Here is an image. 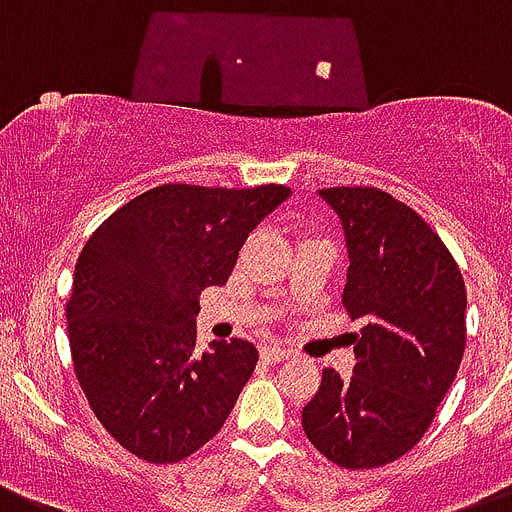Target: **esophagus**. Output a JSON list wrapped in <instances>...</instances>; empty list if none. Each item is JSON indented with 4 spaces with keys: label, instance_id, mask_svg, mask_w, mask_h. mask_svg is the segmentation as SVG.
<instances>
[{
    "label": "esophagus",
    "instance_id": "34e87169",
    "mask_svg": "<svg viewBox=\"0 0 512 512\" xmlns=\"http://www.w3.org/2000/svg\"><path fill=\"white\" fill-rule=\"evenodd\" d=\"M289 356H291V351L281 349V346H268V349H263V362H268V364L286 362Z\"/></svg>",
    "mask_w": 512,
    "mask_h": 512
}]
</instances>
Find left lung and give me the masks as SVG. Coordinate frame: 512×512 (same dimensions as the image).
Instances as JSON below:
<instances>
[{"instance_id": "left-lung-1", "label": "left lung", "mask_w": 512, "mask_h": 512, "mask_svg": "<svg viewBox=\"0 0 512 512\" xmlns=\"http://www.w3.org/2000/svg\"><path fill=\"white\" fill-rule=\"evenodd\" d=\"M341 218L349 273L343 307L364 320L354 375L322 369L302 409L307 440L341 468L398 461L422 440L466 349V286L440 236L377 187H328Z\"/></svg>"}]
</instances>
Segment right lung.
I'll use <instances>...</instances> for the list:
<instances>
[{
	"mask_svg": "<svg viewBox=\"0 0 512 512\" xmlns=\"http://www.w3.org/2000/svg\"><path fill=\"white\" fill-rule=\"evenodd\" d=\"M289 195L161 184L85 242L67 302L72 364L98 422L137 458L182 461L234 409L257 349L231 338L200 354V294L229 281L249 231Z\"/></svg>",
	"mask_w": 512,
	"mask_h": 512,
	"instance_id": "1",
	"label": "right lung"
}]
</instances>
